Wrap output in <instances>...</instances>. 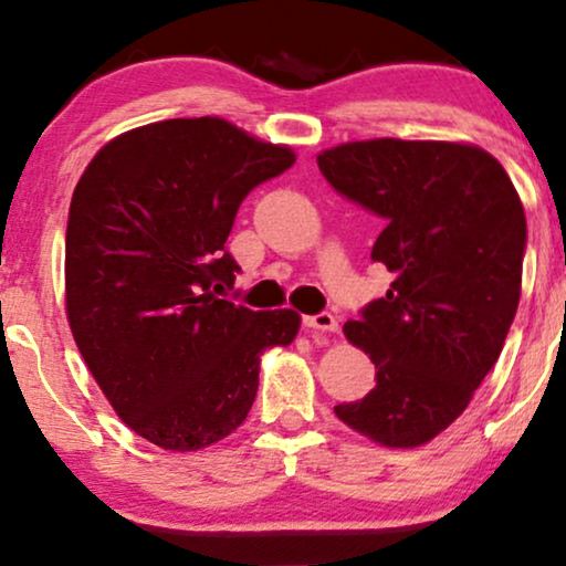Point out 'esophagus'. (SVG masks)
<instances>
[{"mask_svg": "<svg viewBox=\"0 0 566 566\" xmlns=\"http://www.w3.org/2000/svg\"><path fill=\"white\" fill-rule=\"evenodd\" d=\"M303 324L311 328V332H339V321H336L334 313L321 311L316 316H305Z\"/></svg>", "mask_w": 566, "mask_h": 566, "instance_id": "obj_1", "label": "esophagus"}]
</instances>
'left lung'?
Returning <instances> with one entry per match:
<instances>
[{
    "label": "left lung",
    "mask_w": 566,
    "mask_h": 566,
    "mask_svg": "<svg viewBox=\"0 0 566 566\" xmlns=\"http://www.w3.org/2000/svg\"><path fill=\"white\" fill-rule=\"evenodd\" d=\"M326 182L384 221L370 259L395 274L347 339L376 386L336 418L410 449L452 426L502 355L520 303L527 224L502 164L478 146L357 140L318 156Z\"/></svg>",
    "instance_id": "obj_1"
}]
</instances>
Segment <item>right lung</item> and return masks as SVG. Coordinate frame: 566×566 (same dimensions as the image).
<instances>
[{"mask_svg": "<svg viewBox=\"0 0 566 566\" xmlns=\"http://www.w3.org/2000/svg\"><path fill=\"white\" fill-rule=\"evenodd\" d=\"M292 164L287 146L227 119H167L106 143L77 182L70 328L119 418L156 447L196 452L230 436L253 407L263 349L295 339V311L219 297L240 271L224 248L240 203Z\"/></svg>", "mask_w": 566, "mask_h": 566, "instance_id": "1", "label": "right lung"}]
</instances>
